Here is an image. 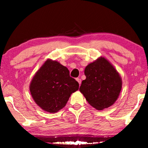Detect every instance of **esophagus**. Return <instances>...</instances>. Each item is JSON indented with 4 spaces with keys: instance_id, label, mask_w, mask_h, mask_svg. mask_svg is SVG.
<instances>
[{
    "instance_id": "obj_1",
    "label": "esophagus",
    "mask_w": 148,
    "mask_h": 148,
    "mask_svg": "<svg viewBox=\"0 0 148 148\" xmlns=\"http://www.w3.org/2000/svg\"><path fill=\"white\" fill-rule=\"evenodd\" d=\"M76 81H77V82H78L79 84V86H80V85H81V83H82V80H81V79H79V78H78V77H77V78H76Z\"/></svg>"
}]
</instances>
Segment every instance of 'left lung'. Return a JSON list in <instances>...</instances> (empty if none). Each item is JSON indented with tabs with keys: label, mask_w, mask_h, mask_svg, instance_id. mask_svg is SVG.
Here are the masks:
<instances>
[{
	"label": "left lung",
	"mask_w": 148,
	"mask_h": 148,
	"mask_svg": "<svg viewBox=\"0 0 148 148\" xmlns=\"http://www.w3.org/2000/svg\"><path fill=\"white\" fill-rule=\"evenodd\" d=\"M86 79L83 80L79 91L88 103L99 110L114 104L122 87V80L113 65L101 57L85 69Z\"/></svg>",
	"instance_id": "obj_1"
}]
</instances>
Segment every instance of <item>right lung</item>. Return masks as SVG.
Segmentation results:
<instances>
[{
    "label": "right lung",
    "mask_w": 148,
    "mask_h": 148,
    "mask_svg": "<svg viewBox=\"0 0 148 148\" xmlns=\"http://www.w3.org/2000/svg\"><path fill=\"white\" fill-rule=\"evenodd\" d=\"M29 88L38 106L56 113L65 106L72 92L78 90L79 84L70 76L66 66L47 59L35 74Z\"/></svg>",
    "instance_id": "obj_1"
}]
</instances>
